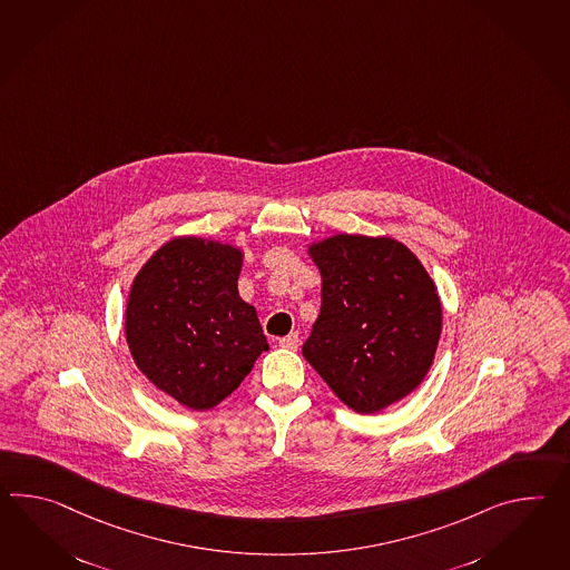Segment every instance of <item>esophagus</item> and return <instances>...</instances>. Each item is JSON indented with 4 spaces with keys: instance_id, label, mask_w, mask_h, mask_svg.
Masks as SVG:
<instances>
[{
    "instance_id": "1",
    "label": "esophagus",
    "mask_w": 570,
    "mask_h": 570,
    "mask_svg": "<svg viewBox=\"0 0 570 570\" xmlns=\"http://www.w3.org/2000/svg\"><path fill=\"white\" fill-rule=\"evenodd\" d=\"M278 345L279 347H284V350H292V352H296V350H298V345H301V335L294 331V333L286 335V337H279Z\"/></svg>"
}]
</instances>
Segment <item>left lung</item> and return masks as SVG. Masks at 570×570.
<instances>
[{"label":"left lung","instance_id":"left-lung-1","mask_svg":"<svg viewBox=\"0 0 570 570\" xmlns=\"http://www.w3.org/2000/svg\"><path fill=\"white\" fill-rule=\"evenodd\" d=\"M323 288L303 355L355 413H379L415 391L442 333L433 279L403 243L335 235L308 247Z\"/></svg>","mask_w":570,"mask_h":570}]
</instances>
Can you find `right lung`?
Returning a JSON list of instances; mask_svg holds the SVG:
<instances>
[{
	"instance_id": "1",
	"label": "right lung",
	"mask_w": 570,
	"mask_h": 570,
	"mask_svg": "<svg viewBox=\"0 0 570 570\" xmlns=\"http://www.w3.org/2000/svg\"><path fill=\"white\" fill-rule=\"evenodd\" d=\"M240 257L230 245L179 237L153 255L130 288L135 364L194 411L227 399L269 347L254 306L237 291Z\"/></svg>"
}]
</instances>
